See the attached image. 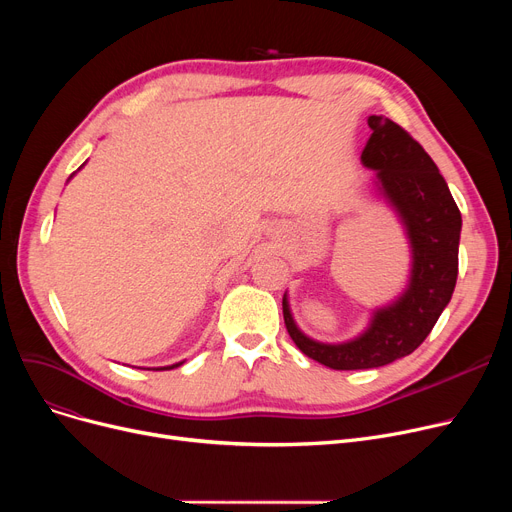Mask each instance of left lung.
Listing matches in <instances>:
<instances>
[{
    "instance_id": "obj_1",
    "label": "left lung",
    "mask_w": 512,
    "mask_h": 512,
    "mask_svg": "<svg viewBox=\"0 0 512 512\" xmlns=\"http://www.w3.org/2000/svg\"><path fill=\"white\" fill-rule=\"evenodd\" d=\"M363 164L378 172L380 188L407 226L413 247L411 284L402 297L375 311L369 330L344 344L307 338L282 299L284 324L301 351L330 369H371L411 355L436 326L459 276L461 211L434 159L396 122L369 116Z\"/></svg>"
}]
</instances>
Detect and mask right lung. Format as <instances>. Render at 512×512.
Wrapping results in <instances>:
<instances>
[{
  "mask_svg": "<svg viewBox=\"0 0 512 512\" xmlns=\"http://www.w3.org/2000/svg\"><path fill=\"white\" fill-rule=\"evenodd\" d=\"M178 365H182V363H176V365H172V367H164V369H174V367H178Z\"/></svg>",
  "mask_w": 512,
  "mask_h": 512,
  "instance_id": "1",
  "label": "right lung"
}]
</instances>
